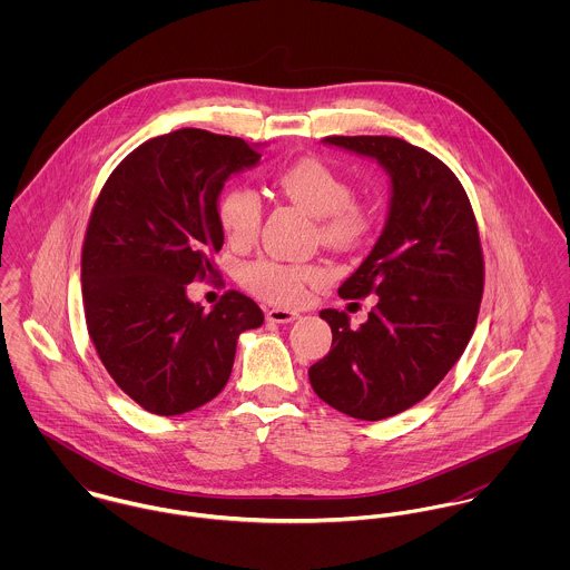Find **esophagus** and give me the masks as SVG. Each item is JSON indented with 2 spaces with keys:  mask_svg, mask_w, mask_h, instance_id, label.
<instances>
[{
  "mask_svg": "<svg viewBox=\"0 0 570 570\" xmlns=\"http://www.w3.org/2000/svg\"><path fill=\"white\" fill-rule=\"evenodd\" d=\"M267 321L269 323H276V325H287V323H294L298 318L296 312H289V309H267Z\"/></svg>",
  "mask_w": 570,
  "mask_h": 570,
  "instance_id": "obj_1",
  "label": "esophagus"
}]
</instances>
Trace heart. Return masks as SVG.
<instances>
[{
  "label": "heart",
  "instance_id": "b5f03b06",
  "mask_svg": "<svg viewBox=\"0 0 570 570\" xmlns=\"http://www.w3.org/2000/svg\"><path fill=\"white\" fill-rule=\"evenodd\" d=\"M281 193L321 222V237L333 247H353L371 230V215L355 204L351 184L328 164L303 158L283 168L276 177ZM219 226L233 245L254 242L261 226V199L244 184L224 190L217 206ZM244 285L258 298L294 307L307 301L309 287L323 283L325 272L318 265H292L263 258L244 269Z\"/></svg>",
  "mask_w": 570,
  "mask_h": 570
}]
</instances>
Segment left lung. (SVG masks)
I'll list each match as a JSON object with an SVG mask.
<instances>
[{"label": "left lung", "mask_w": 570, "mask_h": 570, "mask_svg": "<svg viewBox=\"0 0 570 570\" xmlns=\"http://www.w3.org/2000/svg\"><path fill=\"white\" fill-rule=\"evenodd\" d=\"M325 145L380 164L391 202L380 239L340 285L342 298L377 296L360 328L323 309L333 342L309 368L316 395L335 410L380 421L421 402L463 355L483 298V252L456 175L389 136H328Z\"/></svg>", "instance_id": "obj_1"}]
</instances>
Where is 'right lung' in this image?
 I'll use <instances>...</instances> for the list:
<instances>
[{"instance_id":"add662e5","label":"right lung","mask_w":570,"mask_h":570,"mask_svg":"<svg viewBox=\"0 0 570 570\" xmlns=\"http://www.w3.org/2000/svg\"><path fill=\"white\" fill-rule=\"evenodd\" d=\"M261 145L177 129L134 149L105 181L82 244L85 321L114 382L147 412L173 416L215 400L237 340L263 325L239 292L204 312L186 296L215 274L217 206L230 175L256 166Z\"/></svg>"}]
</instances>
